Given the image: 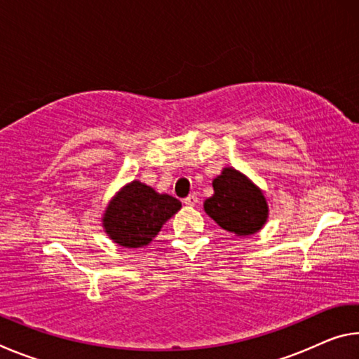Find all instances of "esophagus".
Masks as SVG:
<instances>
[{"mask_svg":"<svg viewBox=\"0 0 359 359\" xmlns=\"http://www.w3.org/2000/svg\"><path fill=\"white\" fill-rule=\"evenodd\" d=\"M184 204L185 205H196L198 204V196H196V194H190V196H187L184 199Z\"/></svg>","mask_w":359,"mask_h":359,"instance_id":"34e87169","label":"esophagus"}]
</instances>
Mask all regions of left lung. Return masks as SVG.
Instances as JSON below:
<instances>
[{
    "label": "left lung",
    "instance_id": "obj_1",
    "mask_svg": "<svg viewBox=\"0 0 359 359\" xmlns=\"http://www.w3.org/2000/svg\"><path fill=\"white\" fill-rule=\"evenodd\" d=\"M212 185L215 193L205 199V214L238 236H250L261 229L267 218V204L258 187L233 168H224Z\"/></svg>",
    "mask_w": 359,
    "mask_h": 359
}]
</instances>
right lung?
<instances>
[{
    "mask_svg": "<svg viewBox=\"0 0 359 359\" xmlns=\"http://www.w3.org/2000/svg\"><path fill=\"white\" fill-rule=\"evenodd\" d=\"M180 208L179 199L171 194H160L141 182H131L107 205L102 223L114 242L137 248L147 245Z\"/></svg>",
    "mask_w": 359,
    "mask_h": 359,
    "instance_id": "1",
    "label": "right lung"
}]
</instances>
